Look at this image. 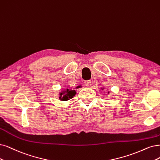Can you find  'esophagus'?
Here are the masks:
<instances>
[{
    "label": "esophagus",
    "mask_w": 160,
    "mask_h": 160,
    "mask_svg": "<svg viewBox=\"0 0 160 160\" xmlns=\"http://www.w3.org/2000/svg\"><path fill=\"white\" fill-rule=\"evenodd\" d=\"M91 81L90 80H88V81H85V82H84V84H85V85H86V87H88V88H89L90 86H91Z\"/></svg>",
    "instance_id": "esophagus-1"
}]
</instances>
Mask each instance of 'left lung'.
Listing matches in <instances>:
<instances>
[{"label":"left lung","mask_w":160,"mask_h":160,"mask_svg":"<svg viewBox=\"0 0 160 160\" xmlns=\"http://www.w3.org/2000/svg\"><path fill=\"white\" fill-rule=\"evenodd\" d=\"M101 90H103L104 88H101ZM108 93H109V92H108Z\"/></svg>","instance_id":"1"}]
</instances>
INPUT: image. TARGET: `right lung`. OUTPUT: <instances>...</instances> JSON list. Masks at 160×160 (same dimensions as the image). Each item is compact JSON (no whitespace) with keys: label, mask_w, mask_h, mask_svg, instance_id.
I'll list each match as a JSON object with an SVG mask.
<instances>
[{"label":"right lung","mask_w":160,"mask_h":160,"mask_svg":"<svg viewBox=\"0 0 160 160\" xmlns=\"http://www.w3.org/2000/svg\"><path fill=\"white\" fill-rule=\"evenodd\" d=\"M82 88V86H78L74 88V89H78ZM76 94V90H74L72 88H65L64 90H61L59 93L58 99L61 101H68V100L72 99Z\"/></svg>","instance_id":"1"}]
</instances>
